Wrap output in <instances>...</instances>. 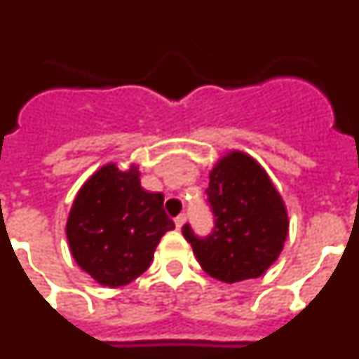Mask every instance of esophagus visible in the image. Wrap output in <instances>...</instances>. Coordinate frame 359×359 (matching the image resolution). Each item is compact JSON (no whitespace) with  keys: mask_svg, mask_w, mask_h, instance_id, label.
I'll list each match as a JSON object with an SVG mask.
<instances>
[{"mask_svg":"<svg viewBox=\"0 0 359 359\" xmlns=\"http://www.w3.org/2000/svg\"><path fill=\"white\" fill-rule=\"evenodd\" d=\"M183 223H185V215L183 214H180L176 219H174V224H176V228H182Z\"/></svg>","mask_w":359,"mask_h":359,"instance_id":"1","label":"esophagus"}]
</instances>
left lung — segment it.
<instances>
[{"mask_svg": "<svg viewBox=\"0 0 359 359\" xmlns=\"http://www.w3.org/2000/svg\"><path fill=\"white\" fill-rule=\"evenodd\" d=\"M208 177L214 231L199 239L185 224L183 236L210 277L226 284L261 277L278 259L290 230L280 192L264 167L243 151L219 158Z\"/></svg>", "mask_w": 359, "mask_h": 359, "instance_id": "1", "label": "left lung"}]
</instances>
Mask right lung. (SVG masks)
I'll return each instance as SVG.
<instances>
[{
  "instance_id": "right-lung-1",
  "label": "right lung",
  "mask_w": 359,
  "mask_h": 359,
  "mask_svg": "<svg viewBox=\"0 0 359 359\" xmlns=\"http://www.w3.org/2000/svg\"><path fill=\"white\" fill-rule=\"evenodd\" d=\"M172 228L163 194L142 187L135 163L126 170L106 163L73 199L66 237L82 271L100 286L118 287L144 273L160 239Z\"/></svg>"
}]
</instances>
